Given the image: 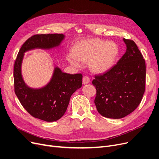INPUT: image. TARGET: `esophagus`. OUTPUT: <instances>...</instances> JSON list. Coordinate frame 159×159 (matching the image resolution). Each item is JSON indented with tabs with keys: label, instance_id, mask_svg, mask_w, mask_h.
<instances>
[{
	"label": "esophagus",
	"instance_id": "34e87169",
	"mask_svg": "<svg viewBox=\"0 0 159 159\" xmlns=\"http://www.w3.org/2000/svg\"><path fill=\"white\" fill-rule=\"evenodd\" d=\"M83 83H84V84H87L89 83H90V78L87 75H85L83 78Z\"/></svg>",
	"mask_w": 159,
	"mask_h": 159
}]
</instances>
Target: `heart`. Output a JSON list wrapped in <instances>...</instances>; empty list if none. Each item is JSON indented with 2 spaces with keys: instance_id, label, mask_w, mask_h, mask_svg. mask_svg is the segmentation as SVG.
Returning <instances> with one entry per match:
<instances>
[{
  "instance_id": "heart-1",
  "label": "heart",
  "mask_w": 159,
  "mask_h": 159,
  "mask_svg": "<svg viewBox=\"0 0 159 159\" xmlns=\"http://www.w3.org/2000/svg\"><path fill=\"white\" fill-rule=\"evenodd\" d=\"M117 44L112 41L95 39L84 41L75 48L74 54L68 56V61L75 67H80L82 62L89 63L93 72L101 74L109 70L118 56Z\"/></svg>"
}]
</instances>
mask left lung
<instances>
[{
    "instance_id": "1",
    "label": "left lung",
    "mask_w": 159,
    "mask_h": 159,
    "mask_svg": "<svg viewBox=\"0 0 159 159\" xmlns=\"http://www.w3.org/2000/svg\"><path fill=\"white\" fill-rule=\"evenodd\" d=\"M124 41L126 52L117 64L93 80L98 112L109 118L129 115L139 106L145 91V60L133 41Z\"/></svg>"
}]
</instances>
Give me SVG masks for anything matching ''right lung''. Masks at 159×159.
<instances>
[{
    "mask_svg": "<svg viewBox=\"0 0 159 159\" xmlns=\"http://www.w3.org/2000/svg\"><path fill=\"white\" fill-rule=\"evenodd\" d=\"M63 34H37L22 44L14 64L15 93L26 111L34 118L46 122H55L65 113L72 94L82 85L81 74L63 72L58 66L48 84L39 89L28 87L23 80L21 65L25 53L35 48L51 49L59 47Z\"/></svg>",
    "mask_w": 159,
    "mask_h": 159,
    "instance_id": "1",
    "label": "right lung"
}]
</instances>
